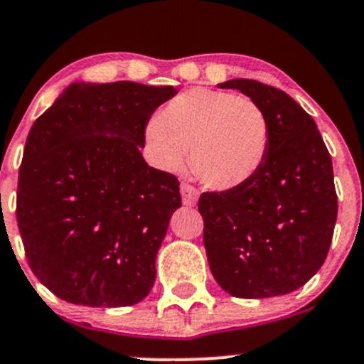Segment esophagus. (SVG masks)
Returning a JSON list of instances; mask_svg holds the SVG:
<instances>
[{"label": "esophagus", "instance_id": "esophagus-1", "mask_svg": "<svg viewBox=\"0 0 364 364\" xmlns=\"http://www.w3.org/2000/svg\"><path fill=\"white\" fill-rule=\"evenodd\" d=\"M181 197H183V204L185 205H193L199 199V190L196 186L188 185V183H181Z\"/></svg>", "mask_w": 364, "mask_h": 364}]
</instances>
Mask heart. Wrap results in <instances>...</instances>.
<instances>
[{
	"mask_svg": "<svg viewBox=\"0 0 364 364\" xmlns=\"http://www.w3.org/2000/svg\"><path fill=\"white\" fill-rule=\"evenodd\" d=\"M144 135L160 168L181 171L190 149L197 178L220 192L247 185L269 149V121L255 100L204 87L172 98Z\"/></svg>",
	"mask_w": 364,
	"mask_h": 364,
	"instance_id": "1",
	"label": "heart"
}]
</instances>
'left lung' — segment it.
I'll return each instance as SVG.
<instances>
[{
	"mask_svg": "<svg viewBox=\"0 0 364 364\" xmlns=\"http://www.w3.org/2000/svg\"><path fill=\"white\" fill-rule=\"evenodd\" d=\"M269 121V149L247 183L199 199L204 247L216 284L260 299L303 287L324 264L338 213L333 161L314 117L282 90L230 79Z\"/></svg>",
	"mask_w": 364,
	"mask_h": 364,
	"instance_id": "obj_1",
	"label": "left lung"
}]
</instances>
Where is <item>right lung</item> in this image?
Segmentation results:
<instances>
[{"label": "right lung", "instance_id": "1", "mask_svg": "<svg viewBox=\"0 0 364 364\" xmlns=\"http://www.w3.org/2000/svg\"><path fill=\"white\" fill-rule=\"evenodd\" d=\"M172 86L72 82L33 123L17 186L26 259L53 294L132 306L156 278L179 181L146 164V127Z\"/></svg>", "mask_w": 364, "mask_h": 364}]
</instances>
